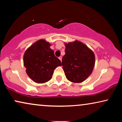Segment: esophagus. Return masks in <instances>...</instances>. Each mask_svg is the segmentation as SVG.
<instances>
[{"instance_id":"obj_1","label":"esophagus","mask_w":122,"mask_h":122,"mask_svg":"<svg viewBox=\"0 0 122 122\" xmlns=\"http://www.w3.org/2000/svg\"><path fill=\"white\" fill-rule=\"evenodd\" d=\"M59 59L60 60H61V59H62V57H61V56H59Z\"/></svg>"}]
</instances>
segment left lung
Listing matches in <instances>:
<instances>
[{
  "instance_id": "8db88e82",
  "label": "left lung",
  "mask_w": 122,
  "mask_h": 122,
  "mask_svg": "<svg viewBox=\"0 0 122 122\" xmlns=\"http://www.w3.org/2000/svg\"><path fill=\"white\" fill-rule=\"evenodd\" d=\"M65 46L66 54L61 63L66 77L71 82H82L92 73L95 64L94 53L79 41Z\"/></svg>"
}]
</instances>
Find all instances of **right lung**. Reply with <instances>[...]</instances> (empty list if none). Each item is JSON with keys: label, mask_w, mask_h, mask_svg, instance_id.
Here are the masks:
<instances>
[{"label": "right lung", "mask_w": 122, "mask_h": 122, "mask_svg": "<svg viewBox=\"0 0 122 122\" xmlns=\"http://www.w3.org/2000/svg\"><path fill=\"white\" fill-rule=\"evenodd\" d=\"M51 44L39 40L26 50L24 55V65L28 76L35 82L43 83L52 78L54 69L61 66L55 56Z\"/></svg>", "instance_id": "right-lung-1"}]
</instances>
